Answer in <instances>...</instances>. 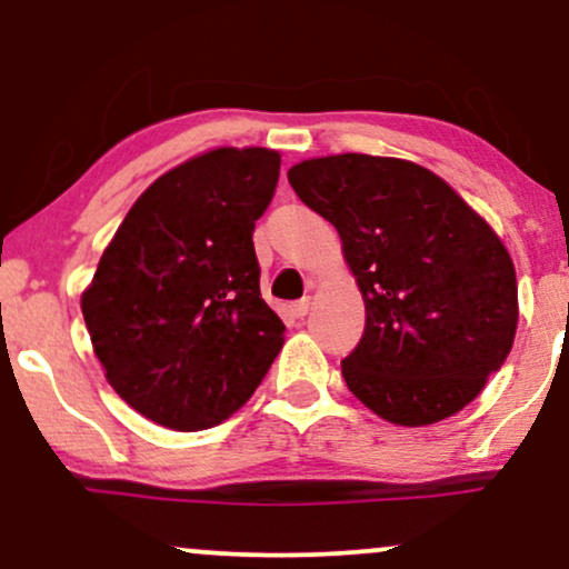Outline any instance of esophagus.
<instances>
[{"label":"esophagus","mask_w":569,"mask_h":569,"mask_svg":"<svg viewBox=\"0 0 569 569\" xmlns=\"http://www.w3.org/2000/svg\"><path fill=\"white\" fill-rule=\"evenodd\" d=\"M310 297H302L299 299V302H293L291 305V312H293V318H305L307 312H310Z\"/></svg>","instance_id":"1"}]
</instances>
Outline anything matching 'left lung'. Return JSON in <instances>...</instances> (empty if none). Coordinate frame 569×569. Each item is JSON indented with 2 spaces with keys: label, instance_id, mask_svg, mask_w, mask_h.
I'll list each match as a JSON object with an SVG mask.
<instances>
[{
  "label": "left lung",
  "instance_id": "1",
  "mask_svg": "<svg viewBox=\"0 0 569 569\" xmlns=\"http://www.w3.org/2000/svg\"><path fill=\"white\" fill-rule=\"evenodd\" d=\"M337 227L367 302L342 361L350 393L396 426H430L481 393L519 321L506 246L447 181L396 158L335 154L289 171Z\"/></svg>",
  "mask_w": 569,
  "mask_h": 569
}]
</instances>
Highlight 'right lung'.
Segmentation results:
<instances>
[{"instance_id":"add662e5","label":"right lung","mask_w":569,"mask_h":569,"mask_svg":"<svg viewBox=\"0 0 569 569\" xmlns=\"http://www.w3.org/2000/svg\"><path fill=\"white\" fill-rule=\"evenodd\" d=\"M278 173L272 149L200 154L162 173L103 251L82 316L109 385L147 420L219 426L283 348L251 238Z\"/></svg>"}]
</instances>
